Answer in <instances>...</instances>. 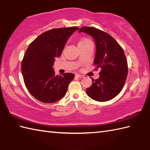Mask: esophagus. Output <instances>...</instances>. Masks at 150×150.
Here are the masks:
<instances>
[{"mask_svg":"<svg viewBox=\"0 0 150 150\" xmlns=\"http://www.w3.org/2000/svg\"><path fill=\"white\" fill-rule=\"evenodd\" d=\"M75 75H76V77H79V78H83V77H84V75L78 74V73H77V74H76Z\"/></svg>","mask_w":150,"mask_h":150,"instance_id":"esophagus-1","label":"esophagus"}]
</instances>
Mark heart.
<instances>
[{
	"mask_svg": "<svg viewBox=\"0 0 150 150\" xmlns=\"http://www.w3.org/2000/svg\"><path fill=\"white\" fill-rule=\"evenodd\" d=\"M90 40H88V39H82V40H81L80 42H79V44H80V43H83V42H87V41H89Z\"/></svg>",
	"mask_w": 150,
	"mask_h": 150,
	"instance_id": "1",
	"label": "heart"
}]
</instances>
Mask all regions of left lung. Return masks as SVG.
Wrapping results in <instances>:
<instances>
[{"instance_id":"obj_1","label":"left lung","mask_w":150,"mask_h":150,"mask_svg":"<svg viewBox=\"0 0 150 150\" xmlns=\"http://www.w3.org/2000/svg\"><path fill=\"white\" fill-rule=\"evenodd\" d=\"M90 35L96 44L95 69L100 68L99 78L86 89L92 99L104 102L112 99L122 90L128 75V62L123 49L110 35L95 28L84 26L79 30Z\"/></svg>"}]
</instances>
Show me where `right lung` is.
Returning a JSON list of instances; mask_svg holds the SVG:
<instances>
[{"mask_svg": "<svg viewBox=\"0 0 150 150\" xmlns=\"http://www.w3.org/2000/svg\"><path fill=\"white\" fill-rule=\"evenodd\" d=\"M79 29L70 27L50 30L40 35L28 46L21 70L27 89L38 100L53 103L66 95L75 75L66 73L55 75L53 66L69 37Z\"/></svg>", "mask_w": 150, "mask_h": 150, "instance_id": "add662e5", "label": "right lung"}]
</instances>
